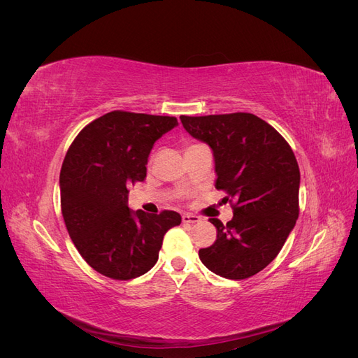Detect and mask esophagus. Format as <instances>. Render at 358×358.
Returning <instances> with one entry per match:
<instances>
[{
    "label": "esophagus",
    "instance_id": "1",
    "mask_svg": "<svg viewBox=\"0 0 358 358\" xmlns=\"http://www.w3.org/2000/svg\"><path fill=\"white\" fill-rule=\"evenodd\" d=\"M200 221V216L192 215V213H185L182 216V222L183 224H196Z\"/></svg>",
    "mask_w": 358,
    "mask_h": 358
}]
</instances>
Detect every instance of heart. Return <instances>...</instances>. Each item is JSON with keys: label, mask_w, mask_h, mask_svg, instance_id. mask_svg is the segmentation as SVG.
<instances>
[{"label": "heart", "mask_w": 358, "mask_h": 358, "mask_svg": "<svg viewBox=\"0 0 358 358\" xmlns=\"http://www.w3.org/2000/svg\"><path fill=\"white\" fill-rule=\"evenodd\" d=\"M192 146H194V145H192Z\"/></svg>", "instance_id": "heart-1"}]
</instances>
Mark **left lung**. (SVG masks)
<instances>
[{"label": "left lung", "instance_id": "1", "mask_svg": "<svg viewBox=\"0 0 358 358\" xmlns=\"http://www.w3.org/2000/svg\"><path fill=\"white\" fill-rule=\"evenodd\" d=\"M183 128L208 143L216 189L234 201L233 220L216 218V241L199 251L210 272L246 279L273 262L299 218L300 170L276 129L252 113L180 116Z\"/></svg>", "mask_w": 358, "mask_h": 358}]
</instances>
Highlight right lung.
I'll return each instance as SVG.
<instances>
[{
    "mask_svg": "<svg viewBox=\"0 0 358 358\" xmlns=\"http://www.w3.org/2000/svg\"><path fill=\"white\" fill-rule=\"evenodd\" d=\"M178 125L173 116L115 110L86 125L64 158L59 189L64 222L82 258L117 280L142 276L158 262L178 212L128 208V187L146 178L154 143Z\"/></svg>",
    "mask_w": 358,
    "mask_h": 358,
    "instance_id": "add662e5",
    "label": "right lung"
}]
</instances>
